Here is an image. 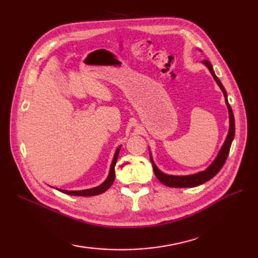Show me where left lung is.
I'll use <instances>...</instances> for the list:
<instances>
[{
	"label": "left lung",
	"mask_w": 258,
	"mask_h": 258,
	"mask_svg": "<svg viewBox=\"0 0 258 258\" xmlns=\"http://www.w3.org/2000/svg\"><path fill=\"white\" fill-rule=\"evenodd\" d=\"M203 64L210 70L211 74L213 75L214 80L217 83V85L221 87V90L224 94V97H225V103L228 108V116H229V130H228V134L226 136V140L224 142V144L222 146V149L218 152V154L216 156L215 160L208 166L205 171L199 172L196 174H191V175H182V176H176V175H168L163 173L162 171L157 168V166L155 165L154 161H153L152 155L150 153V157H151V162L153 164V169H154V174L155 176L157 177V179L164 185L168 186V187H195V186H199L201 184H204L207 180H210L211 178H213L215 175L221 171V168L223 167L224 163H225L226 158L228 156L229 153V149H231L232 142L234 140V135H235V119H234V114L232 111V107L229 105V103L227 101V93L224 89L223 84L221 83V81L218 80L217 76L214 73V70L212 64L207 61V59H204L203 61Z\"/></svg>",
	"instance_id": "1"
}]
</instances>
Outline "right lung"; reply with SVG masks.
I'll return each instance as SVG.
<instances>
[{
    "mask_svg": "<svg viewBox=\"0 0 258 258\" xmlns=\"http://www.w3.org/2000/svg\"><path fill=\"white\" fill-rule=\"evenodd\" d=\"M119 150H120V146H118L116 152H115L114 158H113L112 164H111V168H109V173H108L107 178L104 180V182L101 185L96 186V187L89 188V189H83V190H65V189H58V190L62 191V193L69 194V195H73V196H94V195H98V194L104 193V191L107 190L109 187H111V185L114 182V178H115V164H116V161H117Z\"/></svg>",
    "mask_w": 258,
    "mask_h": 258,
    "instance_id": "1",
    "label": "right lung"
}]
</instances>
